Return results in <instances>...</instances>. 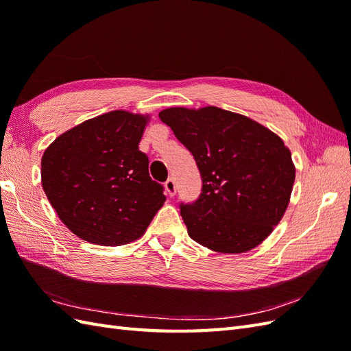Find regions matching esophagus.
<instances>
[{
  "label": "esophagus",
  "mask_w": 351,
  "mask_h": 351,
  "mask_svg": "<svg viewBox=\"0 0 351 351\" xmlns=\"http://www.w3.org/2000/svg\"><path fill=\"white\" fill-rule=\"evenodd\" d=\"M164 186H165V192H167V195H168L169 197L176 196V193H177V187H176V182H174L173 178L167 180Z\"/></svg>",
  "instance_id": "1"
}]
</instances>
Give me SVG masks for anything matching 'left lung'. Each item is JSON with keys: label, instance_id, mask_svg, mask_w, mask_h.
Instances as JSON below:
<instances>
[{"label": "left lung", "instance_id": "1", "mask_svg": "<svg viewBox=\"0 0 351 351\" xmlns=\"http://www.w3.org/2000/svg\"><path fill=\"white\" fill-rule=\"evenodd\" d=\"M159 119L193 155L202 177L199 199L180 205L190 239L218 253L259 246L284 217L295 178L281 137L218 107H173Z\"/></svg>", "mask_w": 351, "mask_h": 351}]
</instances>
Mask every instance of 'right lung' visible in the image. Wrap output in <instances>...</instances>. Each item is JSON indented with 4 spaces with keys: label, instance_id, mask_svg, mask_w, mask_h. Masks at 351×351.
<instances>
[{
    "label": "right lung",
    "instance_id": "obj_1",
    "mask_svg": "<svg viewBox=\"0 0 351 351\" xmlns=\"http://www.w3.org/2000/svg\"><path fill=\"white\" fill-rule=\"evenodd\" d=\"M147 114L115 110L60 134L42 155V189L64 226L84 241L121 246L145 234L162 208L139 143Z\"/></svg>",
    "mask_w": 351,
    "mask_h": 351
}]
</instances>
